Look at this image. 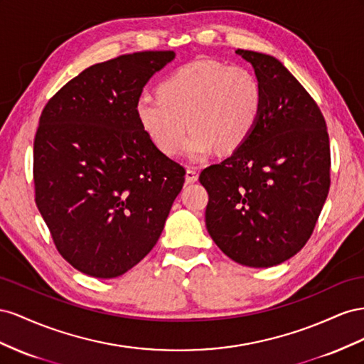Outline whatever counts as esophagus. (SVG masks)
<instances>
[{
	"label": "esophagus",
	"mask_w": 364,
	"mask_h": 364,
	"mask_svg": "<svg viewBox=\"0 0 364 364\" xmlns=\"http://www.w3.org/2000/svg\"><path fill=\"white\" fill-rule=\"evenodd\" d=\"M196 180H198V172L193 169L186 171V183H195Z\"/></svg>",
	"instance_id": "obj_1"
}]
</instances>
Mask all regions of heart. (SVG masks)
Here are the masks:
<instances>
[{
	"mask_svg": "<svg viewBox=\"0 0 364 364\" xmlns=\"http://www.w3.org/2000/svg\"><path fill=\"white\" fill-rule=\"evenodd\" d=\"M264 108V90L253 71L220 60L196 59L161 80L159 95L141 91L134 103L137 122L163 154L180 152L201 161L221 148H241L252 136Z\"/></svg>",
	"mask_w": 364,
	"mask_h": 364,
	"instance_id": "heart-1",
	"label": "heart"
}]
</instances>
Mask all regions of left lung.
<instances>
[{"label":"left lung","mask_w":364,"mask_h":364,"mask_svg":"<svg viewBox=\"0 0 364 364\" xmlns=\"http://www.w3.org/2000/svg\"><path fill=\"white\" fill-rule=\"evenodd\" d=\"M255 68L264 108L253 134L200 175L209 193L205 227L235 262L268 268L302 250L329 192L326 122L282 62L236 50Z\"/></svg>","instance_id":"1"}]
</instances>
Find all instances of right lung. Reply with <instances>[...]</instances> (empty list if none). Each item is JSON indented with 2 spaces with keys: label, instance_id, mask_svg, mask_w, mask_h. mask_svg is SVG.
<instances>
[{
  "label": "right lung",
  "instance_id": "obj_1",
  "mask_svg": "<svg viewBox=\"0 0 364 364\" xmlns=\"http://www.w3.org/2000/svg\"><path fill=\"white\" fill-rule=\"evenodd\" d=\"M173 51H139L91 65L51 97L33 143L35 201L60 256L112 279L157 244L183 166L143 132L134 103Z\"/></svg>",
  "mask_w": 364,
  "mask_h": 364
}]
</instances>
